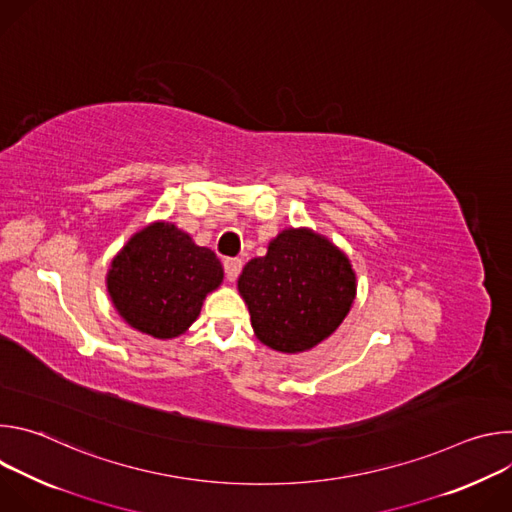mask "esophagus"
I'll use <instances>...</instances> for the list:
<instances>
[{
  "label": "esophagus",
  "mask_w": 512,
  "mask_h": 512,
  "mask_svg": "<svg viewBox=\"0 0 512 512\" xmlns=\"http://www.w3.org/2000/svg\"><path fill=\"white\" fill-rule=\"evenodd\" d=\"M225 273H227V279L229 281H235L237 277H239V273H241V267H243V261L239 259V257H229V259H225Z\"/></svg>",
  "instance_id": "34e87169"
}]
</instances>
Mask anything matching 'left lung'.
Masks as SVG:
<instances>
[{"instance_id": "left-lung-1", "label": "left lung", "mask_w": 512, "mask_h": 512, "mask_svg": "<svg viewBox=\"0 0 512 512\" xmlns=\"http://www.w3.org/2000/svg\"><path fill=\"white\" fill-rule=\"evenodd\" d=\"M239 291L257 338L279 352H304L328 338L346 318L356 277L350 261L308 229L277 235L265 257L251 259Z\"/></svg>"}]
</instances>
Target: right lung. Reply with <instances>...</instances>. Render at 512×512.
<instances>
[{"label":"right lung","instance_id":"right-lung-1","mask_svg":"<svg viewBox=\"0 0 512 512\" xmlns=\"http://www.w3.org/2000/svg\"><path fill=\"white\" fill-rule=\"evenodd\" d=\"M223 281L216 255L168 223L129 239L113 259L107 287L121 318L154 338H176L198 318L208 291Z\"/></svg>","mask_w":512,"mask_h":512}]
</instances>
